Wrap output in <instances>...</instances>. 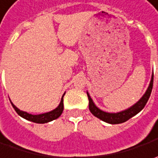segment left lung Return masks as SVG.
I'll use <instances>...</instances> for the list:
<instances>
[{
  "mask_svg": "<svg viewBox=\"0 0 158 158\" xmlns=\"http://www.w3.org/2000/svg\"><path fill=\"white\" fill-rule=\"evenodd\" d=\"M153 79H154V74H152V76H151V79H150L149 87L147 89V90L145 91V93L143 94V97L137 101L135 105H133L126 110H123V111L118 112H105V111H102L101 109H99L95 105L92 98H90L89 92L87 91L89 98V109L95 117L98 118L106 123H109V124L123 123L125 121L128 120L132 117H134L135 115H136L138 112H141L144 108V106L149 100V96L151 94V90H152V87H153Z\"/></svg>",
  "mask_w": 158,
  "mask_h": 158,
  "instance_id": "8db88e82",
  "label": "left lung"
}]
</instances>
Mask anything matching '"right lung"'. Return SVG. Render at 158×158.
<instances>
[{"label":"right lung","mask_w":158,"mask_h":158,"mask_svg":"<svg viewBox=\"0 0 158 158\" xmlns=\"http://www.w3.org/2000/svg\"><path fill=\"white\" fill-rule=\"evenodd\" d=\"M65 93L62 96V98H61V100H60V103L59 104V106L55 108V109H53L52 111L51 112H45V113H41V114H36V115H34V114H31V113H28L27 112H23V111H22L20 109H18L16 106L10 101V103H11V105L12 106L14 107V109H15V111L17 112V114L19 115V116H21L22 118H25V119H27V120H30V121H32L34 123H39V124H44V123H47V122H50V121H52L53 119H56L58 118L60 115H61V113L63 112V97Z\"/></svg>","instance_id":"right-lung-1"}]
</instances>
